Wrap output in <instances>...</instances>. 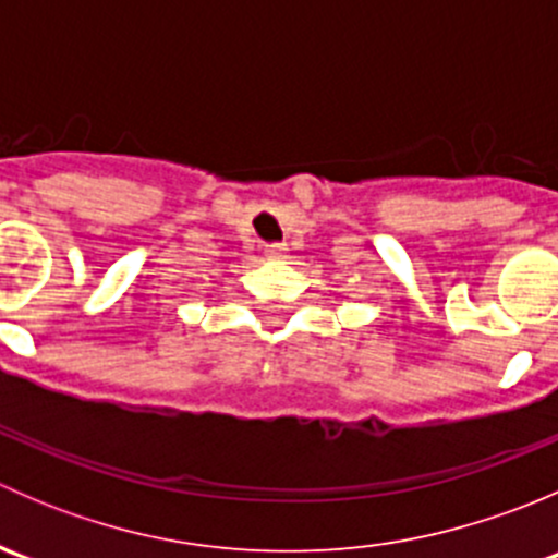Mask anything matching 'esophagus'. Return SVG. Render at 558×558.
Instances as JSON below:
<instances>
[{"label":"esophagus","instance_id":"esophagus-1","mask_svg":"<svg viewBox=\"0 0 558 558\" xmlns=\"http://www.w3.org/2000/svg\"><path fill=\"white\" fill-rule=\"evenodd\" d=\"M264 256L272 258V262H278V258H283V256H286V245H283V243H272V245H267V247H264Z\"/></svg>","mask_w":558,"mask_h":558}]
</instances>
